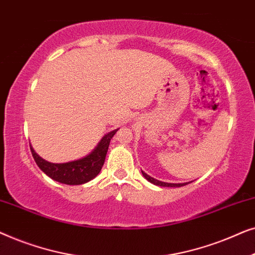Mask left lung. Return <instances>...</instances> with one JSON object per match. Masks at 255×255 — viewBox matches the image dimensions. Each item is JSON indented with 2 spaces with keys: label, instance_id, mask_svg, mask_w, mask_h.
Listing matches in <instances>:
<instances>
[{
  "label": "left lung",
  "instance_id": "obj_1",
  "mask_svg": "<svg viewBox=\"0 0 255 255\" xmlns=\"http://www.w3.org/2000/svg\"><path fill=\"white\" fill-rule=\"evenodd\" d=\"M141 173H142V175H144L146 180L149 181V182L153 183V184H155V186H160V187H182V186H186V184H188V183H167V182H162V181L153 179V177L147 175V174L142 172V170H141Z\"/></svg>",
  "mask_w": 255,
  "mask_h": 255
}]
</instances>
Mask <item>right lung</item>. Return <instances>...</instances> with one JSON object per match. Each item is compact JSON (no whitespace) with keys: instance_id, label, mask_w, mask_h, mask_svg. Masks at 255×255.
<instances>
[{"instance_id":"obj_1","label":"right lung","mask_w":255,"mask_h":255,"mask_svg":"<svg viewBox=\"0 0 255 255\" xmlns=\"http://www.w3.org/2000/svg\"><path fill=\"white\" fill-rule=\"evenodd\" d=\"M116 132L117 130H114L104 135L102 140L97 145V147L89 155L71 162H48L46 160L41 159L34 152L32 146H30V149L38 167L47 176H50L51 179L58 181L60 183L69 184V186H76V184H83L88 182V181L93 180L94 177L97 176V174L102 169L104 160H106V155L108 148H109L111 138L114 137Z\"/></svg>"}]
</instances>
